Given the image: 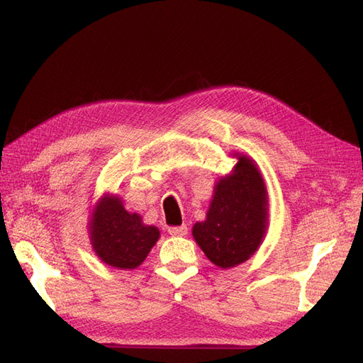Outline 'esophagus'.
Masks as SVG:
<instances>
[{"label":"esophagus","instance_id":"1","mask_svg":"<svg viewBox=\"0 0 363 363\" xmlns=\"http://www.w3.org/2000/svg\"><path fill=\"white\" fill-rule=\"evenodd\" d=\"M168 232H169V235H172V236H186V235H188V227H186V225L169 227Z\"/></svg>","mask_w":363,"mask_h":363}]
</instances>
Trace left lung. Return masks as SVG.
I'll return each mask as SVG.
<instances>
[{
	"label": "left lung",
	"mask_w": 363,
	"mask_h": 363,
	"mask_svg": "<svg viewBox=\"0 0 363 363\" xmlns=\"http://www.w3.org/2000/svg\"><path fill=\"white\" fill-rule=\"evenodd\" d=\"M232 172L219 177L206 219L192 236L213 265L230 269L247 262L263 242L268 228V191L257 163L233 152Z\"/></svg>",
	"instance_id": "obj_1"
}]
</instances>
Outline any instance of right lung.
<instances>
[{
    "label": "right lung",
    "instance_id": "add662e5",
    "mask_svg": "<svg viewBox=\"0 0 363 363\" xmlns=\"http://www.w3.org/2000/svg\"><path fill=\"white\" fill-rule=\"evenodd\" d=\"M87 227L98 259L118 269L138 268L160 238L157 227L144 224L139 213L127 212L115 194L98 200Z\"/></svg>",
    "mask_w": 363,
    "mask_h": 363
}]
</instances>
